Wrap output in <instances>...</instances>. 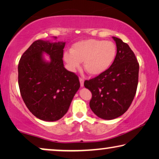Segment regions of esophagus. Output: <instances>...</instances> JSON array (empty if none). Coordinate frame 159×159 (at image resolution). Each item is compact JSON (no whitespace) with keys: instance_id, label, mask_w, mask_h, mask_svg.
I'll use <instances>...</instances> for the list:
<instances>
[{"instance_id":"34e87169","label":"esophagus","mask_w":159,"mask_h":159,"mask_svg":"<svg viewBox=\"0 0 159 159\" xmlns=\"http://www.w3.org/2000/svg\"><path fill=\"white\" fill-rule=\"evenodd\" d=\"M80 86L83 87L84 86V80L82 78H80Z\"/></svg>"}]
</instances>
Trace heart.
Wrapping results in <instances>:
<instances>
[{
	"instance_id": "b5f03b06",
	"label": "heart",
	"mask_w": 159,
	"mask_h": 159,
	"mask_svg": "<svg viewBox=\"0 0 159 159\" xmlns=\"http://www.w3.org/2000/svg\"><path fill=\"white\" fill-rule=\"evenodd\" d=\"M116 56V45L111 41L95 39L81 40L64 53V60L70 71L79 69L84 61V68L90 75H101L111 66Z\"/></svg>"
}]
</instances>
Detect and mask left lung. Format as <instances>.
<instances>
[{
	"mask_svg": "<svg viewBox=\"0 0 159 159\" xmlns=\"http://www.w3.org/2000/svg\"><path fill=\"white\" fill-rule=\"evenodd\" d=\"M116 56L111 66L84 85L92 93L90 107L103 119L111 120L127 111L135 95L138 84L139 64L127 43L113 37Z\"/></svg>",
	"mask_w": 159,
	"mask_h": 159,
	"instance_id": "8db88e82",
	"label": "left lung"
}]
</instances>
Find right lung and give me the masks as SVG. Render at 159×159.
<instances>
[{
  "label": "right lung",
  "mask_w": 159,
  "mask_h": 159,
  "mask_svg": "<svg viewBox=\"0 0 159 159\" xmlns=\"http://www.w3.org/2000/svg\"><path fill=\"white\" fill-rule=\"evenodd\" d=\"M65 44L36 40L19 62L18 82L21 98L30 111L41 120L54 121L61 119L80 87L77 76L64 66ZM44 53L49 55L50 62L44 60Z\"/></svg>",
  "instance_id": "1"
}]
</instances>
